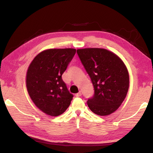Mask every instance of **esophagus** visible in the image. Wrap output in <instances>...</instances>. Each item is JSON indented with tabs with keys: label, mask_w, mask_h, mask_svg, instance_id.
<instances>
[{
	"label": "esophagus",
	"mask_w": 153,
	"mask_h": 153,
	"mask_svg": "<svg viewBox=\"0 0 153 153\" xmlns=\"http://www.w3.org/2000/svg\"><path fill=\"white\" fill-rule=\"evenodd\" d=\"M82 96V93H81V92H79L78 93H77V94H76V97H81Z\"/></svg>",
	"instance_id": "obj_1"
}]
</instances>
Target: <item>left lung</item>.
I'll list each match as a JSON object with an SVG mask.
<instances>
[{"instance_id": "1", "label": "left lung", "mask_w": 153, "mask_h": 153, "mask_svg": "<svg viewBox=\"0 0 153 153\" xmlns=\"http://www.w3.org/2000/svg\"><path fill=\"white\" fill-rule=\"evenodd\" d=\"M77 53L94 86L88 98L90 109L98 115H110L125 99L129 88V74L121 59L104 48L77 50Z\"/></svg>"}]
</instances>
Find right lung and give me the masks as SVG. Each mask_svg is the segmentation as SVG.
I'll use <instances>...</instances> for the list:
<instances>
[{"label": "right lung", "instance_id": "1", "mask_svg": "<svg viewBox=\"0 0 153 153\" xmlns=\"http://www.w3.org/2000/svg\"><path fill=\"white\" fill-rule=\"evenodd\" d=\"M76 53L74 48L48 49L38 54L28 67V94L36 107L48 115H61L73 99L62 75Z\"/></svg>", "mask_w": 153, "mask_h": 153}]
</instances>
